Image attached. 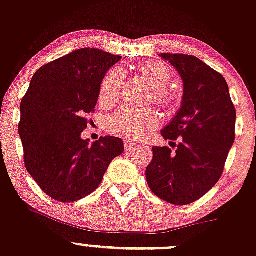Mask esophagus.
Segmentation results:
<instances>
[{"label":"esophagus","instance_id":"34e87169","mask_svg":"<svg viewBox=\"0 0 256 256\" xmlns=\"http://www.w3.org/2000/svg\"><path fill=\"white\" fill-rule=\"evenodd\" d=\"M124 144H125V150H132L136 148V144L135 142H132L131 140H126L125 142H124Z\"/></svg>","mask_w":256,"mask_h":256}]
</instances>
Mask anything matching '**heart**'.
Here are the masks:
<instances>
[{"label": "heart", "mask_w": 256, "mask_h": 256, "mask_svg": "<svg viewBox=\"0 0 256 256\" xmlns=\"http://www.w3.org/2000/svg\"><path fill=\"white\" fill-rule=\"evenodd\" d=\"M135 71L152 88L153 102L160 106H168L173 98L172 90L166 87L174 77L172 67L163 61L150 60L137 64ZM124 80L125 74L119 67H112L104 74L99 87L102 106H110L119 100ZM157 124L158 115L154 110L124 108L106 118V128L118 136L138 140L150 134Z\"/></svg>", "instance_id": "1"}]
</instances>
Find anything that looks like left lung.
I'll list each match as a JSON object with an SVG mask.
<instances>
[{"label": "left lung", "instance_id": "1", "mask_svg": "<svg viewBox=\"0 0 256 256\" xmlns=\"http://www.w3.org/2000/svg\"><path fill=\"white\" fill-rule=\"evenodd\" d=\"M184 83L182 108L162 130L169 147H152L146 168L150 189L172 205L195 202L208 192L224 169L236 138V108L224 77L200 58L185 54H160ZM174 146V147H176Z\"/></svg>", "mask_w": 256, "mask_h": 256}]
</instances>
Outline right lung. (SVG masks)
I'll return each instance as SVG.
<instances>
[{
  "instance_id": "right-lung-1",
  "label": "right lung",
  "mask_w": 256,
  "mask_h": 256,
  "mask_svg": "<svg viewBox=\"0 0 256 256\" xmlns=\"http://www.w3.org/2000/svg\"><path fill=\"white\" fill-rule=\"evenodd\" d=\"M120 60L99 49L74 50L40 67L22 99L18 132L26 168L54 200L74 202L92 194L124 152L119 137L92 144L80 137L104 74Z\"/></svg>"
}]
</instances>
